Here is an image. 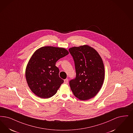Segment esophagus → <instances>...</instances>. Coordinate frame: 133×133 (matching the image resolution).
Returning a JSON list of instances; mask_svg holds the SVG:
<instances>
[{
    "mask_svg": "<svg viewBox=\"0 0 133 133\" xmlns=\"http://www.w3.org/2000/svg\"><path fill=\"white\" fill-rule=\"evenodd\" d=\"M68 83V79H65V80H64V84H67Z\"/></svg>",
    "mask_w": 133,
    "mask_h": 133,
    "instance_id": "obj_1",
    "label": "esophagus"
}]
</instances>
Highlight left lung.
Returning <instances> with one entry per match:
<instances>
[{
	"label": "left lung",
	"instance_id": "obj_1",
	"mask_svg": "<svg viewBox=\"0 0 133 133\" xmlns=\"http://www.w3.org/2000/svg\"><path fill=\"white\" fill-rule=\"evenodd\" d=\"M75 63L76 77L69 81L73 94L80 100L95 96L101 89L104 79V67L101 57L89 45L69 49Z\"/></svg>",
	"mask_w": 133,
	"mask_h": 133
}]
</instances>
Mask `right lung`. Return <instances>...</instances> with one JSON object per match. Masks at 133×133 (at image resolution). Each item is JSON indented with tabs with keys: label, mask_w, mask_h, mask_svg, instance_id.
<instances>
[{
	"label": "right lung",
	"mask_w": 133,
	"mask_h": 133,
	"mask_svg": "<svg viewBox=\"0 0 133 133\" xmlns=\"http://www.w3.org/2000/svg\"><path fill=\"white\" fill-rule=\"evenodd\" d=\"M69 54L64 48L44 46L37 50L30 59L26 78L31 90L38 97L48 98L55 95L64 81L55 66L59 59Z\"/></svg>",
	"instance_id": "right-lung-1"
}]
</instances>
